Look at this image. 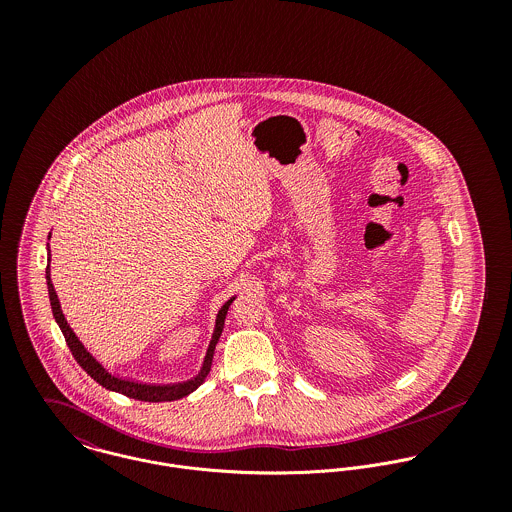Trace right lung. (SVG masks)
Segmentation results:
<instances>
[{
	"mask_svg": "<svg viewBox=\"0 0 512 512\" xmlns=\"http://www.w3.org/2000/svg\"><path fill=\"white\" fill-rule=\"evenodd\" d=\"M49 238H51V232H49ZM49 262H51V250H49V242H47V272H45V278H47V288H49V299H51V309H53V317L57 321V325L61 327L63 335H65V341L73 353L76 363L84 368V372L88 376H92L100 386H104L106 390H112V392H120L128 398H134V400H144V402H171V400H179L187 394H191L193 390H197L207 374L211 372V365H213V355H215V347L219 343L220 333H222V327H224V319H226V313H228V307L230 303L234 301V297H230L217 313V321H215V331H213V337H211V343H209V349H207V355H205V361L201 370L189 378V380H183V382H173V384H149V382H138V380H132V378H122V376H116L112 372H108L104 366L100 365L88 351L86 347L80 343V339L74 335L71 325L67 323L65 315H63V309H61V303H59V297L57 292L53 288V282H51V268H49Z\"/></svg>",
	"mask_w": 512,
	"mask_h": 512,
	"instance_id": "right-lung-1",
	"label": "right lung"
}]
</instances>
